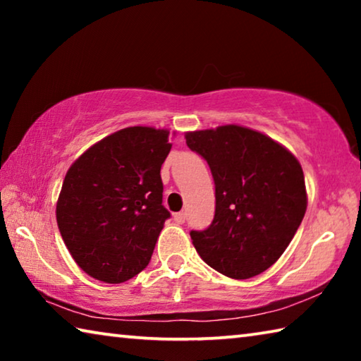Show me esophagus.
I'll list each match as a JSON object with an SVG mask.
<instances>
[{"label": "esophagus", "instance_id": "34e87169", "mask_svg": "<svg viewBox=\"0 0 361 361\" xmlns=\"http://www.w3.org/2000/svg\"><path fill=\"white\" fill-rule=\"evenodd\" d=\"M173 219H175V223L183 224V223H185V219H186V213H185V212L173 213Z\"/></svg>", "mask_w": 361, "mask_h": 361}]
</instances>
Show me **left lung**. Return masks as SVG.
Listing matches in <instances>:
<instances>
[{
    "instance_id": "8db88e82",
    "label": "left lung",
    "mask_w": 361,
    "mask_h": 361,
    "mask_svg": "<svg viewBox=\"0 0 361 361\" xmlns=\"http://www.w3.org/2000/svg\"><path fill=\"white\" fill-rule=\"evenodd\" d=\"M185 138L215 180V218L209 229L191 231L194 248L226 277L264 272L290 245L307 209L301 164L276 140L237 124Z\"/></svg>"
}]
</instances>
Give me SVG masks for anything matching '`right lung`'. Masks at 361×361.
Listing matches in <instances>:
<instances>
[{
	"mask_svg": "<svg viewBox=\"0 0 361 361\" xmlns=\"http://www.w3.org/2000/svg\"><path fill=\"white\" fill-rule=\"evenodd\" d=\"M167 129L126 127L84 151L65 175L57 224L76 264L100 282L122 283L148 266L164 223L161 167Z\"/></svg>",
	"mask_w": 361,
	"mask_h": 361,
	"instance_id": "add662e5",
	"label": "right lung"
}]
</instances>
